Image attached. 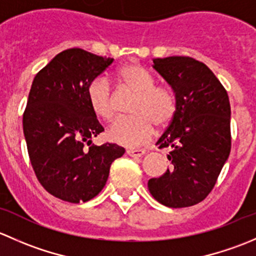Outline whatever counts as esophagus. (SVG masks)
I'll return each mask as SVG.
<instances>
[{
  "label": "esophagus",
  "mask_w": 256,
  "mask_h": 256,
  "mask_svg": "<svg viewBox=\"0 0 256 256\" xmlns=\"http://www.w3.org/2000/svg\"><path fill=\"white\" fill-rule=\"evenodd\" d=\"M126 154H128V156L138 158V157H142L144 154H146V151H144V150H141V148H130L126 151Z\"/></svg>",
  "instance_id": "34e87169"
}]
</instances>
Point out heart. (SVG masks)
I'll list each match as a JSON object with an SVG mask.
<instances>
[{"instance_id":"heart-1","label":"heart","mask_w":256,"mask_h":256,"mask_svg":"<svg viewBox=\"0 0 256 256\" xmlns=\"http://www.w3.org/2000/svg\"><path fill=\"white\" fill-rule=\"evenodd\" d=\"M121 89L132 92L130 118H118L108 131L112 142L125 147L146 144L154 131V125L164 128L171 124L177 112L174 90L164 84H156L154 74L138 63H130L115 72ZM86 98L92 114L104 121L115 116V95L104 78H95L86 88Z\"/></svg>"}]
</instances>
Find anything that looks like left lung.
<instances>
[{"label": "left lung", "mask_w": 256, "mask_h": 256, "mask_svg": "<svg viewBox=\"0 0 256 256\" xmlns=\"http://www.w3.org/2000/svg\"><path fill=\"white\" fill-rule=\"evenodd\" d=\"M154 68L174 89L177 112L157 141L158 148L170 150L172 166L147 186L166 207H190L212 192L230 154L228 92L204 63L190 56L156 58Z\"/></svg>", "instance_id": "left-lung-1"}]
</instances>
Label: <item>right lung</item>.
<instances>
[{"instance_id": "obj_1", "label": "right lung", "mask_w": 256, "mask_h": 256, "mask_svg": "<svg viewBox=\"0 0 256 256\" xmlns=\"http://www.w3.org/2000/svg\"><path fill=\"white\" fill-rule=\"evenodd\" d=\"M112 62L84 49H66L32 82L23 112L30 161L43 188L66 202H86L99 194L112 164L125 154L116 144H92L104 128L90 109L86 88Z\"/></svg>"}]
</instances>
